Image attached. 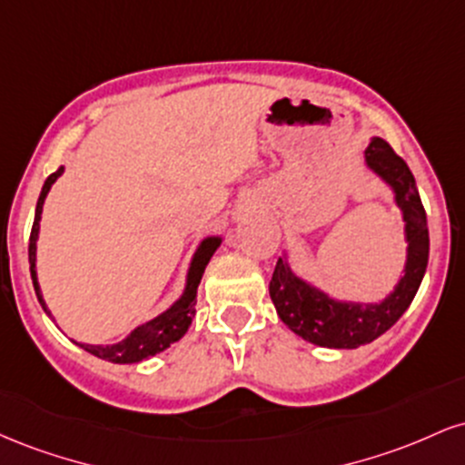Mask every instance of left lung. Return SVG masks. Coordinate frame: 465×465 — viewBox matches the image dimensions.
Here are the masks:
<instances>
[{
    "mask_svg": "<svg viewBox=\"0 0 465 465\" xmlns=\"http://www.w3.org/2000/svg\"><path fill=\"white\" fill-rule=\"evenodd\" d=\"M365 163L396 194L402 210L407 264L404 275L378 303L339 302L292 273L284 258L277 260L269 292L280 319L295 334L319 348L354 350L385 334L413 302L429 264V225L415 179L402 157L382 137H371L365 148Z\"/></svg>",
    "mask_w": 465,
    "mask_h": 465,
    "instance_id": "obj_1",
    "label": "left lung"
}]
</instances>
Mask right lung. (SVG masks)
Returning a JSON list of instances; mask_svg holds the SVG:
<instances>
[{
    "mask_svg": "<svg viewBox=\"0 0 465 465\" xmlns=\"http://www.w3.org/2000/svg\"><path fill=\"white\" fill-rule=\"evenodd\" d=\"M63 174V165L52 173L50 177L45 179L44 190H41L39 201H36V212H35V223H32V233H30V244H28V260H30V275H32V284H35L36 297H39V303L44 306V311H47L44 295H41L39 288V280H36V240H39V221H41V212H44V203L47 192H50L52 183ZM223 238L218 236H210L205 238L196 249L194 258H192L190 269H188V280H185V291L183 295L179 297L168 311L159 314V317L151 319L140 328H135L133 332L122 339L120 343L114 345H89V343H76L89 354L98 356V359H104L109 362H120V365H129V362H140L151 359V356L159 354L165 348H170L173 343L188 332L192 319H194V306H196V291H199L201 277L205 273V266L214 255V251L221 247Z\"/></svg>",
    "mask_w": 465,
    "mask_h": 465,
    "instance_id": "obj_1",
    "label": "right lung"
}]
</instances>
